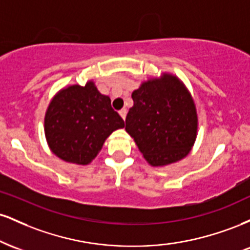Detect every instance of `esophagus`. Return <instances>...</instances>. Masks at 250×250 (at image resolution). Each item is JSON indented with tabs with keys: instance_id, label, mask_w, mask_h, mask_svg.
Returning <instances> with one entry per match:
<instances>
[{
	"instance_id": "esophagus-1",
	"label": "esophagus",
	"mask_w": 250,
	"mask_h": 250,
	"mask_svg": "<svg viewBox=\"0 0 250 250\" xmlns=\"http://www.w3.org/2000/svg\"><path fill=\"white\" fill-rule=\"evenodd\" d=\"M119 113H120V115H121L122 119L125 120V116H127V109H121Z\"/></svg>"
}]
</instances>
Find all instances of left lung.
<instances>
[{
  "label": "left lung",
  "mask_w": 250,
  "mask_h": 250,
  "mask_svg": "<svg viewBox=\"0 0 250 250\" xmlns=\"http://www.w3.org/2000/svg\"><path fill=\"white\" fill-rule=\"evenodd\" d=\"M133 108L125 130L151 166H166L183 159L194 145L196 108L190 94L175 76L142 83L131 94Z\"/></svg>",
  "instance_id": "left-lung-1"
}]
</instances>
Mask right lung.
<instances>
[{"instance_id": "right-lung-1", "label": "right lung", "mask_w": 250, "mask_h": 250, "mask_svg": "<svg viewBox=\"0 0 250 250\" xmlns=\"http://www.w3.org/2000/svg\"><path fill=\"white\" fill-rule=\"evenodd\" d=\"M125 121L93 82L70 85L54 97L44 119L48 145L65 162L88 165Z\"/></svg>"}]
</instances>
